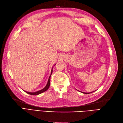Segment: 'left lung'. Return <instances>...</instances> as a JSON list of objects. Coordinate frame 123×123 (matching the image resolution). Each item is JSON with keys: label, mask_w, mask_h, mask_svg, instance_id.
<instances>
[{"label": "left lung", "mask_w": 123, "mask_h": 123, "mask_svg": "<svg viewBox=\"0 0 123 123\" xmlns=\"http://www.w3.org/2000/svg\"><path fill=\"white\" fill-rule=\"evenodd\" d=\"M79 92H82V93H85V94H88V93H92V92H80V91H79ZM93 92H95V91H93Z\"/></svg>", "instance_id": "8db88e82"}]
</instances>
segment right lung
I'll return each instance as SVG.
<instances>
[{
    "instance_id": "1",
    "label": "right lung",
    "mask_w": 123,
    "mask_h": 123,
    "mask_svg": "<svg viewBox=\"0 0 123 123\" xmlns=\"http://www.w3.org/2000/svg\"><path fill=\"white\" fill-rule=\"evenodd\" d=\"M52 69H51V74H50V75L49 76V80H48V83L47 84H46V86L44 87L43 89L42 90H39L38 91H37L36 92H26L25 91H24L25 92L27 93L28 94H30V95H39L40 94V93H42L43 92H44L45 91H47L48 90V89L49 88V86H50V77H51V75L52 74Z\"/></svg>"
}]
</instances>
